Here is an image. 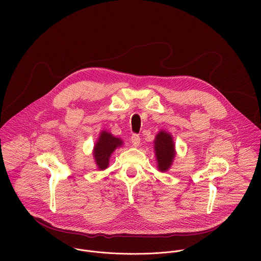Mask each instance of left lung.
I'll use <instances>...</instances> for the list:
<instances>
[{
    "mask_svg": "<svg viewBox=\"0 0 261 261\" xmlns=\"http://www.w3.org/2000/svg\"><path fill=\"white\" fill-rule=\"evenodd\" d=\"M122 143L123 141L121 139L115 137L113 134L107 133L106 131H103L100 134V137L95 144L94 151L95 160L100 169L107 168L110 155L119 145L121 146Z\"/></svg>",
    "mask_w": 261,
    "mask_h": 261,
    "instance_id": "left-lung-1",
    "label": "left lung"
}]
</instances>
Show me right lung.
<instances>
[{"mask_svg":"<svg viewBox=\"0 0 261 261\" xmlns=\"http://www.w3.org/2000/svg\"><path fill=\"white\" fill-rule=\"evenodd\" d=\"M155 152L160 171H166L174 157V144L172 137L165 131H160L155 139Z\"/></svg>","mask_w":261,"mask_h":261,"instance_id":"obj_1","label":"right lung"}]
</instances>
